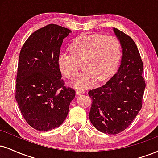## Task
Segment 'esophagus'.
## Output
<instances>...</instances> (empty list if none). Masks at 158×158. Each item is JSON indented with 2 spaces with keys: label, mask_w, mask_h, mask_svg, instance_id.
I'll use <instances>...</instances> for the list:
<instances>
[{
  "label": "esophagus",
  "mask_w": 158,
  "mask_h": 158,
  "mask_svg": "<svg viewBox=\"0 0 158 158\" xmlns=\"http://www.w3.org/2000/svg\"><path fill=\"white\" fill-rule=\"evenodd\" d=\"M76 93H77V95H81V94H85V91H83V90H76Z\"/></svg>",
  "instance_id": "1"
}]
</instances>
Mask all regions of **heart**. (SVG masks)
Instances as JSON below:
<instances>
[{
	"label": "heart",
	"mask_w": 158,
	"mask_h": 158,
	"mask_svg": "<svg viewBox=\"0 0 158 158\" xmlns=\"http://www.w3.org/2000/svg\"><path fill=\"white\" fill-rule=\"evenodd\" d=\"M70 52H61L59 67L67 79H73L82 65L84 71L72 82L78 89H87L97 80L110 77L121 56V45L114 36L102 34L79 35L70 46Z\"/></svg>",
	"instance_id": "obj_1"
}]
</instances>
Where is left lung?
<instances>
[{
	"label": "left lung",
	"instance_id": "8db88e82",
	"mask_svg": "<svg viewBox=\"0 0 158 158\" xmlns=\"http://www.w3.org/2000/svg\"><path fill=\"white\" fill-rule=\"evenodd\" d=\"M122 47L117 72L102 87L91 90L89 118L98 131L116 135L126 129L142 108L146 82L142 77L143 61L130 36L113 28Z\"/></svg>",
	"mask_w": 158,
	"mask_h": 158
}]
</instances>
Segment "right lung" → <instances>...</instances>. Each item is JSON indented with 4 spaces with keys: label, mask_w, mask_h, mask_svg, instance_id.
Instances as JSON below:
<instances>
[{
    "label": "right lung",
    "mask_w": 158,
    "mask_h": 158,
    "mask_svg": "<svg viewBox=\"0 0 158 158\" xmlns=\"http://www.w3.org/2000/svg\"><path fill=\"white\" fill-rule=\"evenodd\" d=\"M70 32L47 25L34 32L20 52L15 99L26 122L38 131L60 126L75 97V90L64 86L59 67L61 46Z\"/></svg>",
    "instance_id": "right-lung-1"
}]
</instances>
